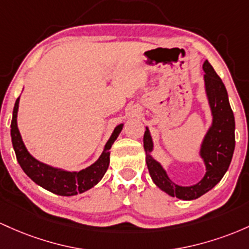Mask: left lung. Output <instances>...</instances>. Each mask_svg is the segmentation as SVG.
I'll use <instances>...</instances> for the list:
<instances>
[{
  "label": "left lung",
  "mask_w": 249,
  "mask_h": 249,
  "mask_svg": "<svg viewBox=\"0 0 249 249\" xmlns=\"http://www.w3.org/2000/svg\"><path fill=\"white\" fill-rule=\"evenodd\" d=\"M202 68L206 72V93L213 115V124L206 134L200 149V155L206 164V174L202 180L189 187L178 186L172 182L166 170L149 154L153 150V141L148 128L143 135V147L150 178L161 191L181 200L197 199L219 183L230 167L235 148V120L228 101L227 90L207 60Z\"/></svg>",
  "instance_id": "1"
}]
</instances>
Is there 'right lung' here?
<instances>
[{"label":"right lung","instance_id":"1","mask_svg":"<svg viewBox=\"0 0 249 249\" xmlns=\"http://www.w3.org/2000/svg\"><path fill=\"white\" fill-rule=\"evenodd\" d=\"M18 102L19 97H18L15 106H14L12 124H10V128H12L10 135H12V142L16 159H18L19 166L28 177L47 191L57 195H62V196L76 195L79 193L88 191L96 185L103 178L105 173L107 172L108 166H109V149L119 136V134L121 133L124 124H119L114 129L110 139L106 143L101 156L95 163L87 167L86 169L80 170V172H67V170L54 168L48 164L42 163L28 153L18 128Z\"/></svg>","mask_w":249,"mask_h":249}]
</instances>
